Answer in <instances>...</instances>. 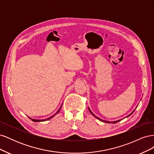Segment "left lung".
<instances>
[{"mask_svg":"<svg viewBox=\"0 0 154 154\" xmlns=\"http://www.w3.org/2000/svg\"><path fill=\"white\" fill-rule=\"evenodd\" d=\"M136 106V107H137ZM88 110H89L90 111V112L93 115V116H94V117L96 118V119H99L100 121H101V122H105V123H118V122H120V121H121V119H119V120H118V121H114V122H109V121H105V120H103V119H100V118H99L98 117H97V116H95L94 114H93V112H92L91 110V109H89V108H88ZM136 109H135L131 113H130L129 115H128L127 116V117H128V116H130V115H131V114H133V112H134L135 111V110H136Z\"/></svg>","mask_w":154,"mask_h":154,"instance_id":"1","label":"left lung"}]
</instances>
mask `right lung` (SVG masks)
Wrapping results in <instances>:
<instances>
[{
	"mask_svg": "<svg viewBox=\"0 0 154 154\" xmlns=\"http://www.w3.org/2000/svg\"><path fill=\"white\" fill-rule=\"evenodd\" d=\"M62 105H61V106H60V108L58 110V111L57 112H56L54 115H53V116H51V117H49V118H47V119H32V118H29V119H31L32 122H45V121H48V120H49L50 119H51V118H53L54 116L57 114H58L59 112H60V109H61V108H62Z\"/></svg>",
	"mask_w": 154,
	"mask_h": 154,
	"instance_id": "add662e5",
	"label": "right lung"
}]
</instances>
